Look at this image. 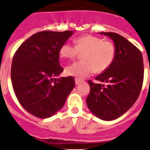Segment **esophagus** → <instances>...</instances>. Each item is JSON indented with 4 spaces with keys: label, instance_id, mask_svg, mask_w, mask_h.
Listing matches in <instances>:
<instances>
[{
    "label": "esophagus",
    "instance_id": "34e87169",
    "mask_svg": "<svg viewBox=\"0 0 150 150\" xmlns=\"http://www.w3.org/2000/svg\"><path fill=\"white\" fill-rule=\"evenodd\" d=\"M81 81H81V79H77V78L75 79V83H76V84H79V83H81Z\"/></svg>",
    "mask_w": 150,
    "mask_h": 150
}]
</instances>
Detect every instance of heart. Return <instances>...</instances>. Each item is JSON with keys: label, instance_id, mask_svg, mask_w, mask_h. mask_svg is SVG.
I'll return each mask as SVG.
<instances>
[{"label": "heart", "instance_id": "1", "mask_svg": "<svg viewBox=\"0 0 150 150\" xmlns=\"http://www.w3.org/2000/svg\"><path fill=\"white\" fill-rule=\"evenodd\" d=\"M75 46L66 42L60 47V57L74 59L79 54L82 62H76L66 69L67 75L83 79L96 73H103L113 63L116 56V47L113 42L100 37L84 35L74 41Z\"/></svg>", "mask_w": 150, "mask_h": 150}]
</instances>
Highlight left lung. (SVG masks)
<instances>
[{"label":"left lung","instance_id":"8db88e82","mask_svg":"<svg viewBox=\"0 0 150 150\" xmlns=\"http://www.w3.org/2000/svg\"><path fill=\"white\" fill-rule=\"evenodd\" d=\"M100 33L113 40L116 56L110 67L96 78L106 85L88 81L90 91L86 101L93 115L111 121L125 114L137 100L144 80L143 57L140 50L122 35Z\"/></svg>","mask_w":150,"mask_h":150}]
</instances>
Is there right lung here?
<instances>
[{"label":"right lung","instance_id":"obj_1","mask_svg":"<svg viewBox=\"0 0 150 150\" xmlns=\"http://www.w3.org/2000/svg\"><path fill=\"white\" fill-rule=\"evenodd\" d=\"M74 31H41L20 45L13 57L11 79L23 108L33 116L48 118L63 106L75 86L74 78H56L63 71L59 50Z\"/></svg>","mask_w":150,"mask_h":150}]
</instances>
